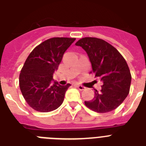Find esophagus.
Segmentation results:
<instances>
[{
	"mask_svg": "<svg viewBox=\"0 0 146 146\" xmlns=\"http://www.w3.org/2000/svg\"><path fill=\"white\" fill-rule=\"evenodd\" d=\"M77 88H78V89H79V90H80V91H83V90H86V87H84V86H82V85H77Z\"/></svg>",
	"mask_w": 146,
	"mask_h": 146,
	"instance_id": "esophagus-1",
	"label": "esophagus"
}]
</instances>
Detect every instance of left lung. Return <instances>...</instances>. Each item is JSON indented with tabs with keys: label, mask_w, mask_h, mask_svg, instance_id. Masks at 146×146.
I'll use <instances>...</instances> for the list:
<instances>
[{
	"label": "left lung",
	"mask_w": 146,
	"mask_h": 146,
	"mask_svg": "<svg viewBox=\"0 0 146 146\" xmlns=\"http://www.w3.org/2000/svg\"><path fill=\"white\" fill-rule=\"evenodd\" d=\"M87 52L95 77L101 79L100 91L85 104L97 113L110 112L124 101L129 93L131 76L123 57L113 46L101 38L85 37L76 42Z\"/></svg>",
	"instance_id": "left-lung-1"
}]
</instances>
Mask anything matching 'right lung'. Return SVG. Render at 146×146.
I'll return each mask as SVG.
<instances>
[{"instance_id":"obj_1","label":"right lung","mask_w":146,"mask_h":146,"mask_svg":"<svg viewBox=\"0 0 146 146\" xmlns=\"http://www.w3.org/2000/svg\"><path fill=\"white\" fill-rule=\"evenodd\" d=\"M74 38L55 37L46 40L33 50L20 74V88L23 97L33 110L42 113L55 110L64 102L65 93L71 86L54 81L66 50Z\"/></svg>"}]
</instances>
